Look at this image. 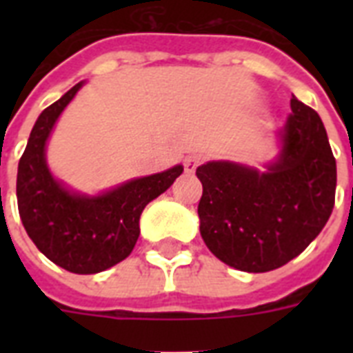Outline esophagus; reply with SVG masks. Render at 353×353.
Returning <instances> with one entry per match:
<instances>
[{
	"label": "esophagus",
	"mask_w": 353,
	"mask_h": 353,
	"mask_svg": "<svg viewBox=\"0 0 353 353\" xmlns=\"http://www.w3.org/2000/svg\"><path fill=\"white\" fill-rule=\"evenodd\" d=\"M201 163H203V155H201V154H190L187 159H185V170H187L188 174H192V172H196V168H198Z\"/></svg>",
	"instance_id": "obj_1"
}]
</instances>
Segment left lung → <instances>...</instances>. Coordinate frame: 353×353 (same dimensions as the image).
Segmentation results:
<instances>
[{"instance_id":"1","label":"left lung","mask_w":353,"mask_h":353,"mask_svg":"<svg viewBox=\"0 0 353 353\" xmlns=\"http://www.w3.org/2000/svg\"><path fill=\"white\" fill-rule=\"evenodd\" d=\"M282 132V154L268 172L207 163L199 232L221 262L265 273L299 256L323 231L335 205L337 165L319 113L295 97Z\"/></svg>"}]
</instances>
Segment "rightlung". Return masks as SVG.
I'll return each mask as SVG.
<instances>
[{
  "label": "right lung",
  "mask_w": 353,
  "mask_h": 353,
  "mask_svg": "<svg viewBox=\"0 0 353 353\" xmlns=\"http://www.w3.org/2000/svg\"><path fill=\"white\" fill-rule=\"evenodd\" d=\"M80 85L40 113L19 159L16 196L19 218L34 245L65 271L93 274L133 251L141 212L181 176L183 166L133 179L97 198L68 192L47 168L46 141Z\"/></svg>",
  "instance_id": "1"
}]
</instances>
